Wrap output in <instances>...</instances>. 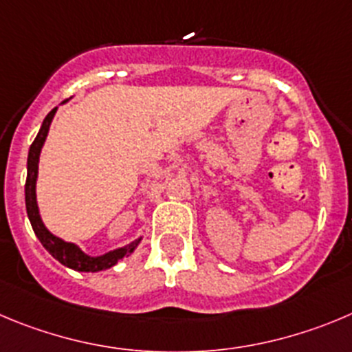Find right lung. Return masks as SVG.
Returning <instances> with one entry per match:
<instances>
[{"label": "right lung", "instance_id": "right-lung-1", "mask_svg": "<svg viewBox=\"0 0 352 352\" xmlns=\"http://www.w3.org/2000/svg\"><path fill=\"white\" fill-rule=\"evenodd\" d=\"M55 113H57V107L52 109L47 114V118L43 120L41 128H39L38 135H36L34 142L29 147V156H28V179H25V210H28L29 222L32 226V231L38 236V239L41 241V245L48 250V254L54 258H57L60 264H64L65 267L74 269V271L81 272H97L104 271V269H109L113 265L118 264V261L128 257L131 252L135 250L139 243L142 241V236L137 238L135 241H131L130 245L121 246L116 250H111L104 255H98V257H90V255L85 254L80 246L74 245V243H67L64 239H60L58 236L52 234L45 224L41 221V215H39L38 201H36V180H38V163H39V154H41V147L47 140L48 130H50L52 120H54Z\"/></svg>", "mask_w": 352, "mask_h": 352}]
</instances>
